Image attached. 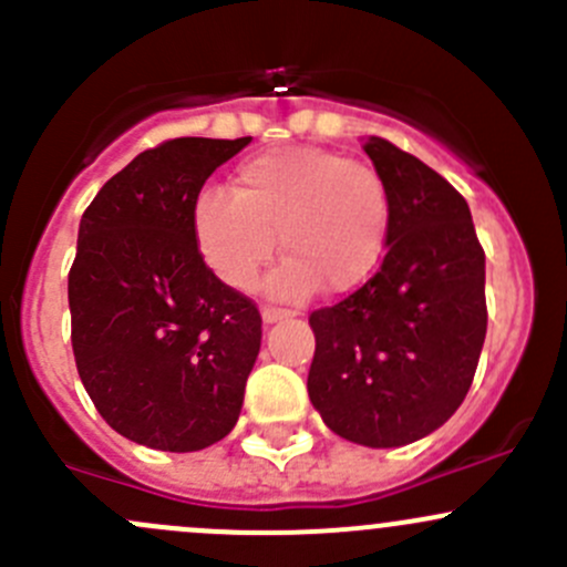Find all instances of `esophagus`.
<instances>
[{
  "label": "esophagus",
  "mask_w": 567,
  "mask_h": 567,
  "mask_svg": "<svg viewBox=\"0 0 567 567\" xmlns=\"http://www.w3.org/2000/svg\"><path fill=\"white\" fill-rule=\"evenodd\" d=\"M290 316H293V312L277 310V307H266V310H262V323H277V320H285Z\"/></svg>",
  "instance_id": "esophagus-1"
}]
</instances>
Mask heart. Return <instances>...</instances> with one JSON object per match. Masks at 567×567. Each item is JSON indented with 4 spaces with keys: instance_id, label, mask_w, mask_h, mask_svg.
<instances>
[{
    "instance_id": "b5f03b06",
    "label": "heart",
    "mask_w": 567,
    "mask_h": 567,
    "mask_svg": "<svg viewBox=\"0 0 567 567\" xmlns=\"http://www.w3.org/2000/svg\"><path fill=\"white\" fill-rule=\"evenodd\" d=\"M392 203L370 164L316 145H288L238 164L233 194L203 188L192 205V236L205 266L233 290H249L274 249L282 262L266 293L301 301L323 285L348 293L381 266Z\"/></svg>"
}]
</instances>
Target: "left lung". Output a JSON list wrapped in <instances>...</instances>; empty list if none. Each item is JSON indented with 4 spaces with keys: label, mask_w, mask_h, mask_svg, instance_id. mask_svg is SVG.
<instances>
[{
    "label": "left lung",
    "mask_w": 567,
    "mask_h": 567,
    "mask_svg": "<svg viewBox=\"0 0 567 567\" xmlns=\"http://www.w3.org/2000/svg\"><path fill=\"white\" fill-rule=\"evenodd\" d=\"M364 153L390 192L386 255L357 293L310 316L307 392L337 436L403 447L442 427L472 386L488 326L485 251L442 175L381 136Z\"/></svg>",
    "instance_id": "obj_1"
}]
</instances>
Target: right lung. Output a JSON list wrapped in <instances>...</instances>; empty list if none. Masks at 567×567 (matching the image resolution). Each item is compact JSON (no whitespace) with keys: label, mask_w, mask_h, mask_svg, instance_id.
Masks as SVG:
<instances>
[{"label":"right lung","mask_w":567,"mask_h":567,"mask_svg":"<svg viewBox=\"0 0 567 567\" xmlns=\"http://www.w3.org/2000/svg\"><path fill=\"white\" fill-rule=\"evenodd\" d=\"M251 142L181 136L109 177L79 221L68 274L79 379L120 436L197 453L236 427L260 312L199 257L192 205Z\"/></svg>","instance_id":"add662e5"}]
</instances>
